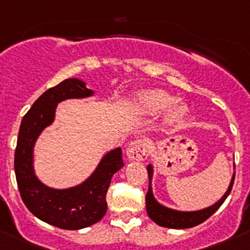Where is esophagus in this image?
Returning <instances> with one entry per match:
<instances>
[{
    "mask_svg": "<svg viewBox=\"0 0 250 250\" xmlns=\"http://www.w3.org/2000/svg\"><path fill=\"white\" fill-rule=\"evenodd\" d=\"M149 146L148 142L145 141V140L137 139L135 141H132L131 144L127 146L126 148V154L130 159L132 161H144L148 156Z\"/></svg>",
    "mask_w": 250,
    "mask_h": 250,
    "instance_id": "esophagus-1",
    "label": "esophagus"
}]
</instances>
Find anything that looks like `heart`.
Wrapping results in <instances>:
<instances>
[{
	"label": "heart",
	"mask_w": 250,
	"mask_h": 250,
	"mask_svg": "<svg viewBox=\"0 0 250 250\" xmlns=\"http://www.w3.org/2000/svg\"><path fill=\"white\" fill-rule=\"evenodd\" d=\"M132 108L141 114L156 115L167 109L165 121L175 124L187 118L189 109L184 103H175V97L162 89H146L141 91L132 98Z\"/></svg>",
	"instance_id": "obj_1"
}]
</instances>
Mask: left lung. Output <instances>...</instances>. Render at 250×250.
<instances>
[{
    "label": "left lung",
    "instance_id": "8db88e82",
    "mask_svg": "<svg viewBox=\"0 0 250 250\" xmlns=\"http://www.w3.org/2000/svg\"><path fill=\"white\" fill-rule=\"evenodd\" d=\"M233 169H236V166H233ZM147 172H148L149 178V187L148 191L146 194V210L147 215L149 216L153 222L157 225L162 226V227L167 228H174V229H184V228H191L195 226L200 225L204 221L208 220L211 215L216 212L220 208V206L225 203L227 196L229 195L232 187H233L234 175L236 173L233 172L232 179H230L229 185H228L227 191L223 194L222 198L218 201H216L213 205L208 206V208H201V210L196 211H179L174 210V208H167V206L159 204L156 200L153 195V190H152V178H153V165L149 163L147 166Z\"/></svg>",
    "mask_w": 250,
    "mask_h": 250
}]
</instances>
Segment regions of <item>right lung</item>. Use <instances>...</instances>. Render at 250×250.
<instances>
[{"label": "right lung", "instance_id": "1", "mask_svg": "<svg viewBox=\"0 0 250 250\" xmlns=\"http://www.w3.org/2000/svg\"><path fill=\"white\" fill-rule=\"evenodd\" d=\"M94 96L80 78H67L42 94L22 119L14 153V172L21 196L28 210L39 220L62 228L82 229L105 215L106 191L111 178L124 167L120 147L102 157L96 169L81 184L65 189L47 187L35 174L34 147L37 140L55 121L58 104L67 99Z\"/></svg>", "mask_w": 250, "mask_h": 250}]
</instances>
